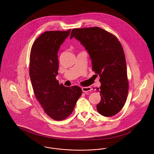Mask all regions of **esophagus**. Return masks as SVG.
<instances>
[{"label": "esophagus", "instance_id": "34e87169", "mask_svg": "<svg viewBox=\"0 0 154 154\" xmlns=\"http://www.w3.org/2000/svg\"><path fill=\"white\" fill-rule=\"evenodd\" d=\"M91 88L90 87H82V92H85V93H86V92H88L89 91H91Z\"/></svg>", "mask_w": 154, "mask_h": 154}]
</instances>
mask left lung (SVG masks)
Listing matches in <instances>:
<instances>
[{
    "label": "left lung",
    "instance_id": "8db88e82",
    "mask_svg": "<svg viewBox=\"0 0 154 154\" xmlns=\"http://www.w3.org/2000/svg\"><path fill=\"white\" fill-rule=\"evenodd\" d=\"M74 37L88 51L92 70L99 75L101 86L97 90L101 100L97 110L105 117H112L122 109L128 93L126 63L124 52L118 39L99 27L72 30Z\"/></svg>",
    "mask_w": 154,
    "mask_h": 154
}]
</instances>
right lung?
Segmentation results:
<instances>
[{"label":"right lung","mask_w":154,"mask_h":154,"mask_svg":"<svg viewBox=\"0 0 154 154\" xmlns=\"http://www.w3.org/2000/svg\"><path fill=\"white\" fill-rule=\"evenodd\" d=\"M70 32H45L35 41L30 51L29 75L35 95L45 112L55 121L69 117L82 94L80 87H66L56 79L58 52Z\"/></svg>","instance_id":"right-lung-1"}]
</instances>
